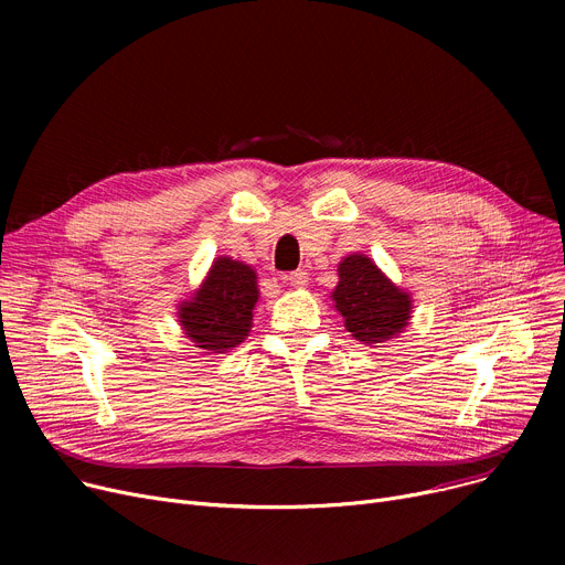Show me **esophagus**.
Returning a JSON list of instances; mask_svg holds the SVG:
<instances>
[{"instance_id": "esophagus-1", "label": "esophagus", "mask_w": 565, "mask_h": 565, "mask_svg": "<svg viewBox=\"0 0 565 565\" xmlns=\"http://www.w3.org/2000/svg\"><path fill=\"white\" fill-rule=\"evenodd\" d=\"M286 279H288V284L295 286V288H305V286L309 284V273H307V270H295V273H290Z\"/></svg>"}]
</instances>
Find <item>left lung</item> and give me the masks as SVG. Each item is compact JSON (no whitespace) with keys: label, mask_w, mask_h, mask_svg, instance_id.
<instances>
[{"label":"left lung","mask_w":565,"mask_h":565,"mask_svg":"<svg viewBox=\"0 0 565 565\" xmlns=\"http://www.w3.org/2000/svg\"><path fill=\"white\" fill-rule=\"evenodd\" d=\"M337 273L339 284L330 298L352 339L377 348L405 332L412 318V295L396 286L366 254H348Z\"/></svg>","instance_id":"8db88e82"}]
</instances>
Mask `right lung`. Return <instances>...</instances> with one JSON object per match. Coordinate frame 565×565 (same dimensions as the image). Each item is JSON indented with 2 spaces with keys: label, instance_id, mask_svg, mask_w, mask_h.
<instances>
[{
  "label": "right lung",
  "instance_id": "obj_1",
  "mask_svg": "<svg viewBox=\"0 0 565 565\" xmlns=\"http://www.w3.org/2000/svg\"><path fill=\"white\" fill-rule=\"evenodd\" d=\"M258 298L254 267L217 256L192 298L178 305V324L194 348L226 352L249 337Z\"/></svg>",
  "mask_w": 565,
  "mask_h": 565
}]
</instances>
